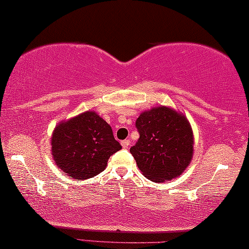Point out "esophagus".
Masks as SVG:
<instances>
[{"mask_svg": "<svg viewBox=\"0 0 249 249\" xmlns=\"http://www.w3.org/2000/svg\"><path fill=\"white\" fill-rule=\"evenodd\" d=\"M121 145L124 148H128V146L130 145V141L129 139H124V141L121 142Z\"/></svg>", "mask_w": 249, "mask_h": 249, "instance_id": "esophagus-1", "label": "esophagus"}]
</instances>
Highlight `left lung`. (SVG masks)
Wrapping results in <instances>:
<instances>
[{
	"label": "left lung",
	"mask_w": 249,
	"mask_h": 249,
	"mask_svg": "<svg viewBox=\"0 0 249 249\" xmlns=\"http://www.w3.org/2000/svg\"><path fill=\"white\" fill-rule=\"evenodd\" d=\"M136 127L139 139L130 153L146 178L164 182L185 171L194 153L193 129L185 115L162 105L141 113Z\"/></svg>",
	"instance_id": "1"
}]
</instances>
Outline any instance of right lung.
I'll return each mask as SVG.
<instances>
[{"label": "right lung", "instance_id": "add662e5", "mask_svg": "<svg viewBox=\"0 0 249 249\" xmlns=\"http://www.w3.org/2000/svg\"><path fill=\"white\" fill-rule=\"evenodd\" d=\"M51 145L56 165L77 180L104 171L110 156L121 149L110 124L94 111L61 121L54 129Z\"/></svg>", "mask_w": 249, "mask_h": 249}]
</instances>
